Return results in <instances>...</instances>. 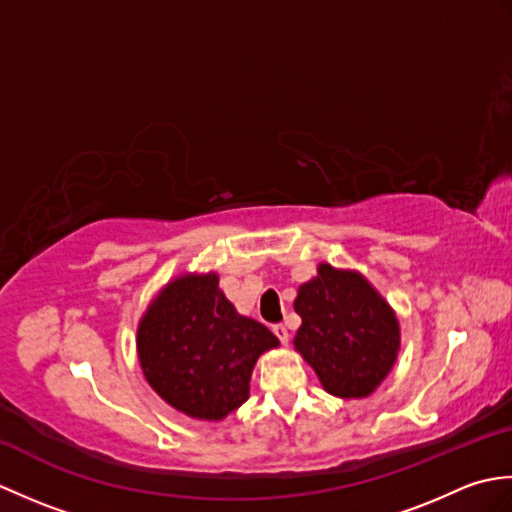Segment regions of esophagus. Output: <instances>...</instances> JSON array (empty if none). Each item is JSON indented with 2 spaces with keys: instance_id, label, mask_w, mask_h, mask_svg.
I'll list each match as a JSON object with an SVG mask.
<instances>
[{
  "instance_id": "esophagus-1",
  "label": "esophagus",
  "mask_w": 512,
  "mask_h": 512,
  "mask_svg": "<svg viewBox=\"0 0 512 512\" xmlns=\"http://www.w3.org/2000/svg\"><path fill=\"white\" fill-rule=\"evenodd\" d=\"M273 334L277 336V339H279V343H288V330H286V325L284 323H275L273 325Z\"/></svg>"
}]
</instances>
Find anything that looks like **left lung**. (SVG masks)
I'll list each match as a JSON object with an SVG mask.
<instances>
[{
    "instance_id": "8db88e82",
    "label": "left lung",
    "mask_w": 512,
    "mask_h": 512,
    "mask_svg": "<svg viewBox=\"0 0 512 512\" xmlns=\"http://www.w3.org/2000/svg\"><path fill=\"white\" fill-rule=\"evenodd\" d=\"M295 310L301 317L295 347L325 391L363 398L383 383L398 354V319L361 275L321 264L299 288Z\"/></svg>"
}]
</instances>
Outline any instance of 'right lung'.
<instances>
[{
    "label": "right lung",
    "mask_w": 512,
    "mask_h": 512,
    "mask_svg": "<svg viewBox=\"0 0 512 512\" xmlns=\"http://www.w3.org/2000/svg\"><path fill=\"white\" fill-rule=\"evenodd\" d=\"M217 281L215 273L171 281L138 328L149 385L200 420H222L244 405L257 356L279 345L266 325L235 312Z\"/></svg>",
    "instance_id": "obj_1"
}]
</instances>
